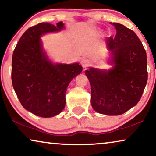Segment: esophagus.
Masks as SVG:
<instances>
[{"label":"esophagus","mask_w":156,"mask_h":156,"mask_svg":"<svg viewBox=\"0 0 156 156\" xmlns=\"http://www.w3.org/2000/svg\"><path fill=\"white\" fill-rule=\"evenodd\" d=\"M81 64H82V67L84 68V69H86V68L89 65V62L87 59H82Z\"/></svg>","instance_id":"obj_1"}]
</instances>
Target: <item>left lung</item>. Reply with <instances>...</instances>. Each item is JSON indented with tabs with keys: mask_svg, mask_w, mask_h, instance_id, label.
<instances>
[{
	"mask_svg": "<svg viewBox=\"0 0 156 156\" xmlns=\"http://www.w3.org/2000/svg\"><path fill=\"white\" fill-rule=\"evenodd\" d=\"M115 37L106 40L114 66L108 71L89 68L85 71L91 84V103L96 112L117 116L136 106L147 80V56L142 42L132 30L119 23Z\"/></svg>",
	"mask_w": 156,
	"mask_h": 156,
	"instance_id": "8db88e82",
	"label": "left lung"
}]
</instances>
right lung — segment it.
Segmentation results:
<instances>
[{
  "label": "right lung",
  "instance_id": "right-lung-1",
  "mask_svg": "<svg viewBox=\"0 0 156 156\" xmlns=\"http://www.w3.org/2000/svg\"><path fill=\"white\" fill-rule=\"evenodd\" d=\"M41 23L32 26L21 36L12 57V87L22 106L38 116L48 118L59 114L65 106V93L72 79L80 74L82 67L53 65L42 50L40 36L64 28Z\"/></svg>",
  "mask_w": 156,
  "mask_h": 156
}]
</instances>
